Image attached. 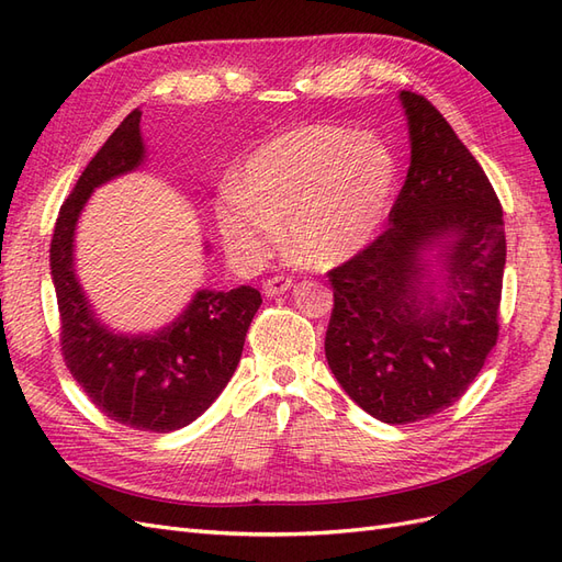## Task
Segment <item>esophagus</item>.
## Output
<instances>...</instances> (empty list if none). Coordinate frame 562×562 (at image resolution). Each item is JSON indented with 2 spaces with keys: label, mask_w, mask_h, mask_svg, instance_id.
I'll return each mask as SVG.
<instances>
[{
  "label": "esophagus",
  "mask_w": 562,
  "mask_h": 562,
  "mask_svg": "<svg viewBox=\"0 0 562 562\" xmlns=\"http://www.w3.org/2000/svg\"><path fill=\"white\" fill-rule=\"evenodd\" d=\"M291 285H293V279H288V277H271V279L265 281L262 288H265V293H267L269 297H277V295L285 293Z\"/></svg>",
  "instance_id": "obj_1"
}]
</instances>
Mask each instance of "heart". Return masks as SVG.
Returning <instances> with one entry per match:
<instances>
[{"instance_id":"1","label":"heart","mask_w":562,"mask_h":562,"mask_svg":"<svg viewBox=\"0 0 562 562\" xmlns=\"http://www.w3.org/2000/svg\"><path fill=\"white\" fill-rule=\"evenodd\" d=\"M396 192V161L372 135L314 124L288 131L255 149L239 190L215 203L227 246L260 260L281 239L297 260L330 267L359 252L389 213Z\"/></svg>"}]
</instances>
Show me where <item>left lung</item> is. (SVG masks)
<instances>
[{
  "instance_id": "left-lung-1",
  "label": "left lung",
  "mask_w": 562,
  "mask_h": 562,
  "mask_svg": "<svg viewBox=\"0 0 562 562\" xmlns=\"http://www.w3.org/2000/svg\"><path fill=\"white\" fill-rule=\"evenodd\" d=\"M411 168L389 227L328 271L326 359L337 382L386 424L427 419L464 396L499 337L506 265L502 203L427 98L401 91ZM445 248L447 297L423 285V252Z\"/></svg>"
}]
</instances>
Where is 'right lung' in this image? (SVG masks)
I'll return each mask as SVG.
<instances>
[{
	"mask_svg": "<svg viewBox=\"0 0 562 562\" xmlns=\"http://www.w3.org/2000/svg\"><path fill=\"white\" fill-rule=\"evenodd\" d=\"M140 116L133 110L116 126L63 201L50 239V277L60 351L83 394L124 427L168 434L194 422L227 386L262 297L250 285L199 291L171 326L138 337L114 335L93 316L75 274V227L95 187L143 164Z\"/></svg>",
	"mask_w": 562,
	"mask_h": 562,
	"instance_id": "obj_1",
	"label": "right lung"
}]
</instances>
